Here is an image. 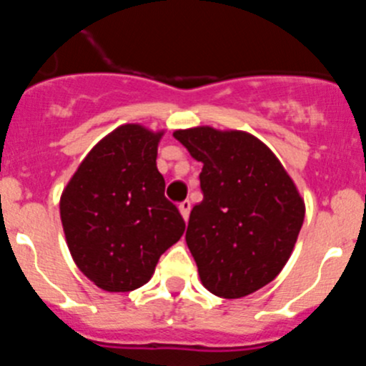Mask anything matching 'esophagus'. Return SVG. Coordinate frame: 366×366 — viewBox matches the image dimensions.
<instances>
[{"mask_svg": "<svg viewBox=\"0 0 366 366\" xmlns=\"http://www.w3.org/2000/svg\"><path fill=\"white\" fill-rule=\"evenodd\" d=\"M177 207H179L181 216H183L185 219H189V214H190V202H189V199H183V202H181Z\"/></svg>", "mask_w": 366, "mask_h": 366, "instance_id": "34e87169", "label": "esophagus"}]
</instances>
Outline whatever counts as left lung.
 Here are the masks:
<instances>
[{"label": "left lung", "instance_id": "1", "mask_svg": "<svg viewBox=\"0 0 366 366\" xmlns=\"http://www.w3.org/2000/svg\"><path fill=\"white\" fill-rule=\"evenodd\" d=\"M174 137L203 163V202L185 234L202 284L223 299L251 295L292 257L304 222L299 190L254 135L198 126Z\"/></svg>", "mask_w": 366, "mask_h": 366}]
</instances>
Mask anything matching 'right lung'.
Instances as JSON below:
<instances>
[{
	"instance_id": "1",
	"label": "right lung",
	"mask_w": 366,
	"mask_h": 366,
	"mask_svg": "<svg viewBox=\"0 0 366 366\" xmlns=\"http://www.w3.org/2000/svg\"><path fill=\"white\" fill-rule=\"evenodd\" d=\"M163 132L124 124L86 155L60 198L74 264L104 292H134L185 231L157 170Z\"/></svg>"
}]
</instances>
